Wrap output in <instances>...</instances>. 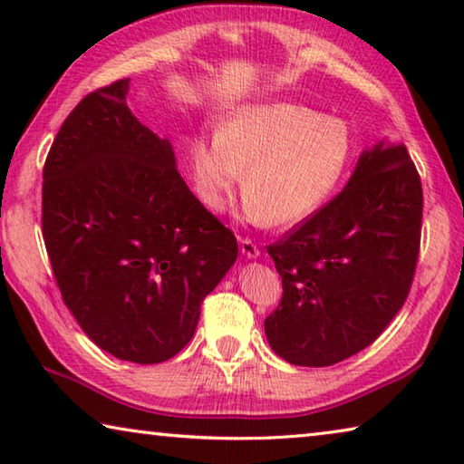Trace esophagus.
Wrapping results in <instances>:
<instances>
[{
	"label": "esophagus",
	"instance_id": "1",
	"mask_svg": "<svg viewBox=\"0 0 464 464\" xmlns=\"http://www.w3.org/2000/svg\"><path fill=\"white\" fill-rule=\"evenodd\" d=\"M239 243H241V254L246 256V257H257V256H260V247H257L251 239L241 237Z\"/></svg>",
	"mask_w": 464,
	"mask_h": 464
}]
</instances>
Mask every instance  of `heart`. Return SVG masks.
Instances as JSON below:
<instances>
[{
    "mask_svg": "<svg viewBox=\"0 0 464 464\" xmlns=\"http://www.w3.org/2000/svg\"><path fill=\"white\" fill-rule=\"evenodd\" d=\"M354 130L343 119L293 102L239 108L217 137H196L188 160L196 194L223 210L246 171L243 218L295 225L332 198L354 160Z\"/></svg>",
    "mask_w": 464,
    "mask_h": 464,
    "instance_id": "heart-1",
    "label": "heart"
}]
</instances>
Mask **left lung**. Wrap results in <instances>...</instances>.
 Masks as SVG:
<instances>
[{
  "label": "left lung",
  "instance_id": "obj_1",
  "mask_svg": "<svg viewBox=\"0 0 464 464\" xmlns=\"http://www.w3.org/2000/svg\"><path fill=\"white\" fill-rule=\"evenodd\" d=\"M421 210L405 145L360 155L340 194L268 246L282 278L264 321L272 350L296 366H332L371 345L410 295Z\"/></svg>",
  "mask_w": 464,
  "mask_h": 464
}]
</instances>
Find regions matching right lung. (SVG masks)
<instances>
[{
  "instance_id": "1",
  "label": "right lung",
  "mask_w": 464,
  "mask_h": 464,
  "mask_svg": "<svg viewBox=\"0 0 464 464\" xmlns=\"http://www.w3.org/2000/svg\"><path fill=\"white\" fill-rule=\"evenodd\" d=\"M127 93L129 80L92 92L61 124L43 169V237L85 335L116 358L157 364L192 340L237 239L186 186L169 140L132 116Z\"/></svg>"
}]
</instances>
